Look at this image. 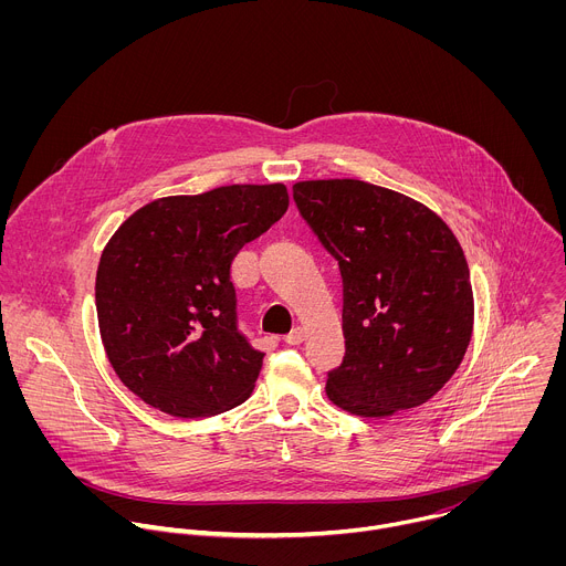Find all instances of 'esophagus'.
Returning <instances> with one entry per match:
<instances>
[{"mask_svg": "<svg viewBox=\"0 0 566 566\" xmlns=\"http://www.w3.org/2000/svg\"><path fill=\"white\" fill-rule=\"evenodd\" d=\"M284 340H286L289 345H300V343L304 340V329H302V327H295L289 336H284Z\"/></svg>", "mask_w": 566, "mask_h": 566, "instance_id": "esophagus-1", "label": "esophagus"}]
</instances>
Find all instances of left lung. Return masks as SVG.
<instances>
[{
  "mask_svg": "<svg viewBox=\"0 0 566 566\" xmlns=\"http://www.w3.org/2000/svg\"><path fill=\"white\" fill-rule=\"evenodd\" d=\"M300 214L343 275V365L327 398L382 419L423 406L470 345V271L450 226L421 201L358 179L293 186Z\"/></svg>",
  "mask_w": 566,
  "mask_h": 566,
  "instance_id": "left-lung-1",
  "label": "left lung"
}]
</instances>
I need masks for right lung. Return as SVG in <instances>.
<instances>
[{
	"label": "right lung",
	"instance_id": "right-lung-1",
	"mask_svg": "<svg viewBox=\"0 0 566 566\" xmlns=\"http://www.w3.org/2000/svg\"><path fill=\"white\" fill-rule=\"evenodd\" d=\"M289 208L284 184L160 197L129 214L96 273L105 354L149 408L203 419L244 402L264 354L237 332L230 266Z\"/></svg>",
	"mask_w": 566,
	"mask_h": 566
}]
</instances>
